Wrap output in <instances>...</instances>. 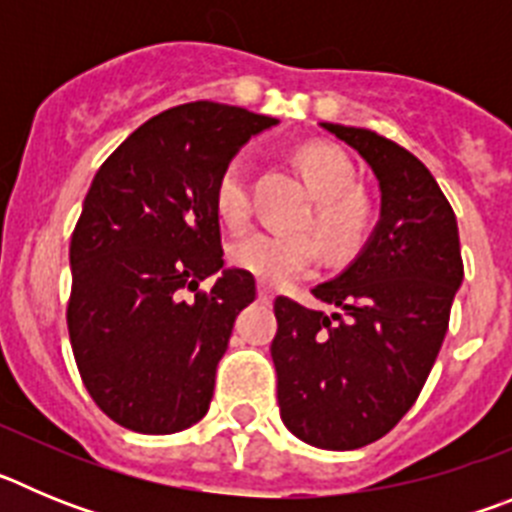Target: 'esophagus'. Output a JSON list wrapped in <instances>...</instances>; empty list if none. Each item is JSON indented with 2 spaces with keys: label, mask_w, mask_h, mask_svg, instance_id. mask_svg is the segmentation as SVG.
<instances>
[{
  "label": "esophagus",
  "mask_w": 512,
  "mask_h": 512,
  "mask_svg": "<svg viewBox=\"0 0 512 512\" xmlns=\"http://www.w3.org/2000/svg\"><path fill=\"white\" fill-rule=\"evenodd\" d=\"M256 289H259V300L261 302H271V300H274V289H271L266 282H259V287H256Z\"/></svg>",
  "instance_id": "esophagus-1"
}]
</instances>
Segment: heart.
I'll return each instance as SVG.
<instances>
[{
	"label": "heart",
	"mask_w": 512,
	"mask_h": 512,
	"mask_svg": "<svg viewBox=\"0 0 512 512\" xmlns=\"http://www.w3.org/2000/svg\"><path fill=\"white\" fill-rule=\"evenodd\" d=\"M300 166L318 197L315 223L336 246H356L369 230L372 212L356 189V169L341 151L328 146H307L300 151ZM251 161L235 153L215 182L212 202L217 217L228 228H241L251 215ZM323 259V243L312 230H248L228 246V261L261 282L284 284L302 277Z\"/></svg>",
	"instance_id": "obj_1"
}]
</instances>
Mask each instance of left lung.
Instances as JSON below:
<instances>
[{"label":"left lung","mask_w":512,"mask_h":512,"mask_svg":"<svg viewBox=\"0 0 512 512\" xmlns=\"http://www.w3.org/2000/svg\"><path fill=\"white\" fill-rule=\"evenodd\" d=\"M320 125L372 166L382 212L354 264L312 289L338 312L274 300L271 359L289 431L318 449L351 451L390 433L418 400L464 264L454 210L413 153L372 130Z\"/></svg>","instance_id":"8db88e82"}]
</instances>
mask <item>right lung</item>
<instances>
[{"label":"right lung","mask_w":512,"mask_h":512,"mask_svg":"<svg viewBox=\"0 0 512 512\" xmlns=\"http://www.w3.org/2000/svg\"><path fill=\"white\" fill-rule=\"evenodd\" d=\"M277 122L179 104L99 166L71 235L66 323L84 387L122 428L164 436L205 418L235 318L256 300L248 271L223 269L212 192L238 148Z\"/></svg>","instance_id":"add662e5"}]
</instances>
